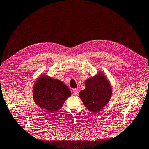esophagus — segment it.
Wrapping results in <instances>:
<instances>
[{
	"label": "esophagus",
	"instance_id": "esophagus-1",
	"mask_svg": "<svg viewBox=\"0 0 149 149\" xmlns=\"http://www.w3.org/2000/svg\"><path fill=\"white\" fill-rule=\"evenodd\" d=\"M73 92L74 95H78V93H79L78 90H77V89H74L73 90Z\"/></svg>",
	"mask_w": 149,
	"mask_h": 149
}]
</instances>
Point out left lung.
Masks as SVG:
<instances>
[{"instance_id":"1","label":"left lung","mask_w":149,"mask_h":149,"mask_svg":"<svg viewBox=\"0 0 149 149\" xmlns=\"http://www.w3.org/2000/svg\"><path fill=\"white\" fill-rule=\"evenodd\" d=\"M85 89L79 93L84 105L91 111L101 110L111 96V86L103 73L100 72L85 82Z\"/></svg>"}]
</instances>
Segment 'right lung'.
<instances>
[{"label": "right lung", "instance_id": "1", "mask_svg": "<svg viewBox=\"0 0 149 149\" xmlns=\"http://www.w3.org/2000/svg\"><path fill=\"white\" fill-rule=\"evenodd\" d=\"M32 92L35 104L51 113L60 109L71 95L69 88L63 82L46 75L40 76L34 84Z\"/></svg>", "mask_w": 149, "mask_h": 149}]
</instances>
